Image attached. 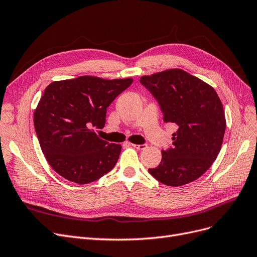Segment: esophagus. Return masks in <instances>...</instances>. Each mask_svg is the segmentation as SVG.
Returning a JSON list of instances; mask_svg holds the SVG:
<instances>
[{
    "instance_id": "34e87169",
    "label": "esophagus",
    "mask_w": 257,
    "mask_h": 257,
    "mask_svg": "<svg viewBox=\"0 0 257 257\" xmlns=\"http://www.w3.org/2000/svg\"><path fill=\"white\" fill-rule=\"evenodd\" d=\"M132 147H134L135 149H137V150H145L146 148H147V145H131Z\"/></svg>"
}]
</instances>
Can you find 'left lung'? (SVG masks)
Masks as SVG:
<instances>
[{"label": "left lung", "instance_id": "1", "mask_svg": "<svg viewBox=\"0 0 257 257\" xmlns=\"http://www.w3.org/2000/svg\"><path fill=\"white\" fill-rule=\"evenodd\" d=\"M140 83L157 100L163 121L178 126L173 147L161 151V162L149 169L150 174L170 187L196 180L217 158L222 145L225 118L217 93L178 68L142 76Z\"/></svg>", "mask_w": 257, "mask_h": 257}]
</instances>
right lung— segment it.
I'll use <instances>...</instances> for the list:
<instances>
[{
  "label": "right lung",
  "instance_id": "right-lung-1",
  "mask_svg": "<svg viewBox=\"0 0 257 257\" xmlns=\"http://www.w3.org/2000/svg\"><path fill=\"white\" fill-rule=\"evenodd\" d=\"M132 82L81 76L45 88L35 109V130L47 162L60 176L86 184L114 169L121 146L99 138L91 127H104L106 108Z\"/></svg>",
  "mask_w": 257,
  "mask_h": 257
}]
</instances>
